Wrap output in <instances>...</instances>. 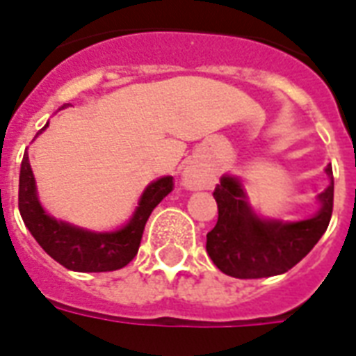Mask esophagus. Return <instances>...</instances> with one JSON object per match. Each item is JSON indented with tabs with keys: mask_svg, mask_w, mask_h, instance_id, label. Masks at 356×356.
Returning <instances> with one entry per match:
<instances>
[{
	"mask_svg": "<svg viewBox=\"0 0 356 356\" xmlns=\"http://www.w3.org/2000/svg\"><path fill=\"white\" fill-rule=\"evenodd\" d=\"M183 183L191 191H200V188H207L209 186V179L205 177L202 171L196 170L194 165H191V168H186L183 171Z\"/></svg>",
	"mask_w": 356,
	"mask_h": 356,
	"instance_id": "obj_1",
	"label": "esophagus"
}]
</instances>
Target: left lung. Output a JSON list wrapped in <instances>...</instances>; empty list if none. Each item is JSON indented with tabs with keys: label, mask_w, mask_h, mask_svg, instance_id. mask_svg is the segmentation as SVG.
Wrapping results in <instances>:
<instances>
[{
	"label": "left lung",
	"mask_w": 356,
	"mask_h": 356,
	"mask_svg": "<svg viewBox=\"0 0 356 356\" xmlns=\"http://www.w3.org/2000/svg\"><path fill=\"white\" fill-rule=\"evenodd\" d=\"M330 185L318 194L321 209L312 218L283 222L266 220L247 204L238 177L225 175L215 186L218 220L207 234V254L230 277L260 279L281 275L296 266L325 234L332 217L334 175L326 168Z\"/></svg>",
	"instance_id": "1"
}]
</instances>
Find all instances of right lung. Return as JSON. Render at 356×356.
<instances>
[{"mask_svg": "<svg viewBox=\"0 0 356 356\" xmlns=\"http://www.w3.org/2000/svg\"><path fill=\"white\" fill-rule=\"evenodd\" d=\"M65 107V105H64ZM62 107V109H64ZM49 124L38 131V136ZM173 191V177H160L151 183L139 198L130 222L117 232H90L56 220L39 204L35 179L28 152L24 154L18 183V209L26 228L44 252L73 272H115L130 264L138 254L145 225L152 209Z\"/></svg>", "mask_w": 356, "mask_h": 356, "instance_id": "obj_1", "label": "right lung"}]
</instances>
